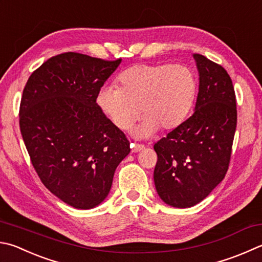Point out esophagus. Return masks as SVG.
Here are the masks:
<instances>
[{
	"label": "esophagus",
	"instance_id": "1",
	"mask_svg": "<svg viewBox=\"0 0 262 262\" xmlns=\"http://www.w3.org/2000/svg\"><path fill=\"white\" fill-rule=\"evenodd\" d=\"M130 147H132V152H134V154L145 149V146L143 144H135V143H132Z\"/></svg>",
	"mask_w": 262,
	"mask_h": 262
}]
</instances>
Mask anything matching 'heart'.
I'll return each instance as SVG.
<instances>
[{"label":"heart","mask_w":262,"mask_h":262,"mask_svg":"<svg viewBox=\"0 0 262 262\" xmlns=\"http://www.w3.org/2000/svg\"><path fill=\"white\" fill-rule=\"evenodd\" d=\"M119 87L104 85L96 102L117 128L128 130L144 117L134 135L146 139L161 128L173 130L187 120L197 95L196 75L185 65L140 64L119 75Z\"/></svg>","instance_id":"1"}]
</instances>
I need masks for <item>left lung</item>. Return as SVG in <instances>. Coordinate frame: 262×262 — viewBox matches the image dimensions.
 <instances>
[{"mask_svg": "<svg viewBox=\"0 0 262 262\" xmlns=\"http://www.w3.org/2000/svg\"><path fill=\"white\" fill-rule=\"evenodd\" d=\"M199 88L192 116L155 144L154 180L161 201L187 208L225 179L237 123L234 85L221 65L194 54Z\"/></svg>", "mask_w": 262, "mask_h": 262, "instance_id": "obj_1", "label": "left lung"}]
</instances>
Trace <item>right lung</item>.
Wrapping results in <instances>:
<instances>
[{
    "mask_svg": "<svg viewBox=\"0 0 262 262\" xmlns=\"http://www.w3.org/2000/svg\"><path fill=\"white\" fill-rule=\"evenodd\" d=\"M120 63L65 52L34 71L23 92L19 125L32 164L51 193L79 210L105 201L130 152L96 103Z\"/></svg>",
    "mask_w": 262,
    "mask_h": 262,
    "instance_id": "1",
    "label": "right lung"
}]
</instances>
